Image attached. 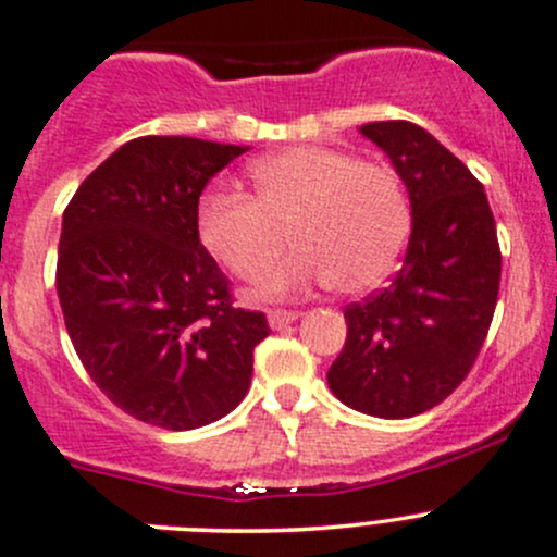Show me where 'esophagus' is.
I'll list each match as a JSON object with an SVG mask.
<instances>
[{
    "mask_svg": "<svg viewBox=\"0 0 557 557\" xmlns=\"http://www.w3.org/2000/svg\"><path fill=\"white\" fill-rule=\"evenodd\" d=\"M267 320H269V325L274 327V331H283V327L296 323L298 312H290V309H269Z\"/></svg>",
    "mask_w": 557,
    "mask_h": 557,
    "instance_id": "34e87169",
    "label": "esophagus"
}]
</instances>
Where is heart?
I'll list each match as a JSON object with an SVG mask.
<instances>
[{"label": "heart", "instance_id": "obj_1", "mask_svg": "<svg viewBox=\"0 0 557 557\" xmlns=\"http://www.w3.org/2000/svg\"><path fill=\"white\" fill-rule=\"evenodd\" d=\"M256 197L208 191L197 208L205 248L243 280H261L288 245L298 248L267 277L263 296L338 283L347 294L379 288L397 269L411 208L386 165L327 146H290L250 165Z\"/></svg>", "mask_w": 557, "mask_h": 557}]
</instances>
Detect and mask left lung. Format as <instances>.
<instances>
[{
	"mask_svg": "<svg viewBox=\"0 0 557 557\" xmlns=\"http://www.w3.org/2000/svg\"><path fill=\"white\" fill-rule=\"evenodd\" d=\"M360 133L392 160L413 221L389 285L344 309L347 342L327 386L368 417L408 419L470 373L499 296V239L483 184L424 127L392 120Z\"/></svg>",
	"mask_w": 557,
	"mask_h": 557,
	"instance_id": "left-lung-1",
	"label": "left lung"
}]
</instances>
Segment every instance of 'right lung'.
Returning <instances> with one entry per match:
<instances>
[{
	"label": "right lung",
	"instance_id": "add662e5",
	"mask_svg": "<svg viewBox=\"0 0 557 557\" xmlns=\"http://www.w3.org/2000/svg\"><path fill=\"white\" fill-rule=\"evenodd\" d=\"M248 146L186 136L127 140L63 210L55 288L82 366L114 406L162 430H197L239 406L263 312L232 307L200 243L197 208Z\"/></svg>",
	"mask_w": 557,
	"mask_h": 557
}]
</instances>
